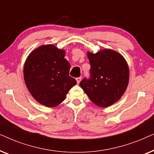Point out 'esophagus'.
I'll return each instance as SVG.
<instances>
[{"label":"esophagus","mask_w":154,"mask_h":154,"mask_svg":"<svg viewBox=\"0 0 154 154\" xmlns=\"http://www.w3.org/2000/svg\"><path fill=\"white\" fill-rule=\"evenodd\" d=\"M81 79H82V77H79V78H77V79H76V81H77V83H78V84H79V83H80V82H81Z\"/></svg>","instance_id":"obj_1"}]
</instances>
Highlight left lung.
<instances>
[{"label": "left lung", "instance_id": "1", "mask_svg": "<svg viewBox=\"0 0 154 154\" xmlns=\"http://www.w3.org/2000/svg\"><path fill=\"white\" fill-rule=\"evenodd\" d=\"M90 79H84L80 85L94 104L106 108L117 102L129 83V67L125 59L115 50L104 49L88 52Z\"/></svg>", "mask_w": 154, "mask_h": 154}]
</instances>
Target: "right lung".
Segmentation results:
<instances>
[{
	"instance_id": "1",
	"label": "right lung",
	"mask_w": 154,
	"mask_h": 154,
	"mask_svg": "<svg viewBox=\"0 0 154 154\" xmlns=\"http://www.w3.org/2000/svg\"><path fill=\"white\" fill-rule=\"evenodd\" d=\"M65 53L52 44L43 45L33 50L25 61L23 73L27 89L38 102L47 107L61 104L76 84L69 76L71 66Z\"/></svg>"
}]
</instances>
